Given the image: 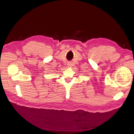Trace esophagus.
<instances>
[{"instance_id": "1", "label": "esophagus", "mask_w": 134, "mask_h": 134, "mask_svg": "<svg viewBox=\"0 0 134 134\" xmlns=\"http://www.w3.org/2000/svg\"><path fill=\"white\" fill-rule=\"evenodd\" d=\"M67 66H68V67H71V66H72L71 63V62H68V63H67Z\"/></svg>"}]
</instances>
